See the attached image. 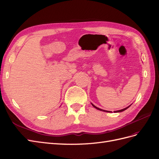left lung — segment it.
Returning <instances> with one entry per match:
<instances>
[{"mask_svg": "<svg viewBox=\"0 0 159 159\" xmlns=\"http://www.w3.org/2000/svg\"><path fill=\"white\" fill-rule=\"evenodd\" d=\"M91 105H93V107H94L95 109H98V110H100V111H105V112H108V113H110L111 111H106V110H103V109H99V108H98V107H97L96 106H95V105H93V104H92L91 103ZM130 106H131V105H129V106H128V107H125V108H124V109H121V110H119V111H114L115 113H119V112H122V111H125V110H126L127 109H128Z\"/></svg>", "mask_w": 159, "mask_h": 159, "instance_id": "1", "label": "left lung"}]
</instances>
